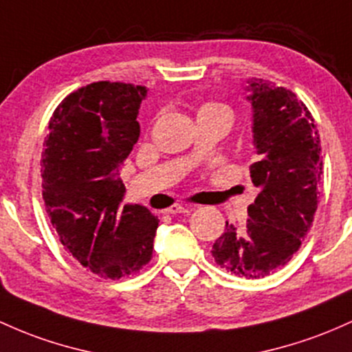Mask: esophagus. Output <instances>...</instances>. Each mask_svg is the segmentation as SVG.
I'll return each mask as SVG.
<instances>
[{"label":"esophagus","mask_w":352,"mask_h":352,"mask_svg":"<svg viewBox=\"0 0 352 352\" xmlns=\"http://www.w3.org/2000/svg\"><path fill=\"white\" fill-rule=\"evenodd\" d=\"M194 210V207L190 206H180V204H175V206L168 207L167 210H165V214H170V215H177V214H188V212Z\"/></svg>","instance_id":"1"}]
</instances>
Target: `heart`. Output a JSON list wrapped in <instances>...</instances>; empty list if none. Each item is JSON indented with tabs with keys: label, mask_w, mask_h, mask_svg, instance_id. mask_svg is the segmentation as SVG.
<instances>
[{
	"label": "heart",
	"mask_w": 352,
	"mask_h": 352,
	"mask_svg": "<svg viewBox=\"0 0 352 352\" xmlns=\"http://www.w3.org/2000/svg\"><path fill=\"white\" fill-rule=\"evenodd\" d=\"M210 108H222V110H227L223 105H219V103H208V105L202 107V110H210Z\"/></svg>",
	"instance_id": "heart-1"
}]
</instances>
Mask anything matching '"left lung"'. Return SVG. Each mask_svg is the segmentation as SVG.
Masks as SVG:
<instances>
[{"instance_id":"left-lung-1","label":"left lung","mask_w":352,"mask_h":352,"mask_svg":"<svg viewBox=\"0 0 352 352\" xmlns=\"http://www.w3.org/2000/svg\"><path fill=\"white\" fill-rule=\"evenodd\" d=\"M244 91L258 155L249 168L250 180L258 194L247 208L245 226L226 222L210 252L227 272L258 279L287 264L311 229L322 148L314 118L291 90L254 78Z\"/></svg>"}]
</instances>
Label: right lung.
<instances>
[{"label": "right lung", "mask_w": 352, "mask_h": 352, "mask_svg": "<svg viewBox=\"0 0 352 352\" xmlns=\"http://www.w3.org/2000/svg\"><path fill=\"white\" fill-rule=\"evenodd\" d=\"M144 87L96 82L68 95L41 153L43 200L60 242L88 270L120 279L148 264L158 217L125 204L120 168L140 137Z\"/></svg>", "instance_id": "add662e5"}]
</instances>
